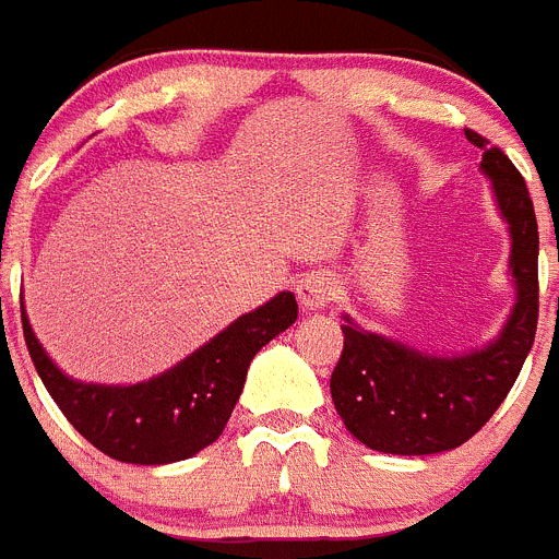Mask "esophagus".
Returning <instances> with one entry per match:
<instances>
[{
	"instance_id": "34e87169",
	"label": "esophagus",
	"mask_w": 559,
	"mask_h": 559,
	"mask_svg": "<svg viewBox=\"0 0 559 559\" xmlns=\"http://www.w3.org/2000/svg\"><path fill=\"white\" fill-rule=\"evenodd\" d=\"M295 292L304 311H322L333 300V281L325 273H309L297 281Z\"/></svg>"
}]
</instances>
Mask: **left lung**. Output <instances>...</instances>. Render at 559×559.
<instances>
[{"label": "left lung", "instance_id": "obj_1", "mask_svg": "<svg viewBox=\"0 0 559 559\" xmlns=\"http://www.w3.org/2000/svg\"><path fill=\"white\" fill-rule=\"evenodd\" d=\"M483 148L479 170L491 181L499 217L508 223L513 309L502 331L463 353L419 350L364 331L344 314V350L331 374V397L344 427L385 455H436L455 450L491 419L513 389L538 328V221L513 162L466 129Z\"/></svg>", "mask_w": 559, "mask_h": 559}]
</instances>
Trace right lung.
I'll use <instances>...</instances> for the list:
<instances>
[{
	"mask_svg": "<svg viewBox=\"0 0 559 559\" xmlns=\"http://www.w3.org/2000/svg\"><path fill=\"white\" fill-rule=\"evenodd\" d=\"M295 320V295L278 292L165 372L140 383L107 385L62 372L38 342L21 304L29 358L51 400L96 450L138 466L187 461L215 444L242 394L253 356Z\"/></svg>",
	"mask_w": 559,
	"mask_h": 559,
	"instance_id": "obj_1",
	"label": "right lung"
}]
</instances>
